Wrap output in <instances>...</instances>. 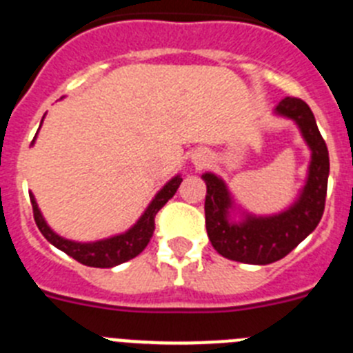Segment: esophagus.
I'll return each instance as SVG.
<instances>
[{"label":"esophagus","instance_id":"34e87169","mask_svg":"<svg viewBox=\"0 0 353 353\" xmlns=\"http://www.w3.org/2000/svg\"><path fill=\"white\" fill-rule=\"evenodd\" d=\"M203 161H205V159H199V161L196 162V164H201V162H203Z\"/></svg>","mask_w":353,"mask_h":353}]
</instances>
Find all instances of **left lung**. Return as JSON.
Segmentation results:
<instances>
[{
    "label": "left lung",
    "mask_w": 353,
    "mask_h": 353,
    "mask_svg": "<svg viewBox=\"0 0 353 353\" xmlns=\"http://www.w3.org/2000/svg\"><path fill=\"white\" fill-rule=\"evenodd\" d=\"M274 114L288 118L299 127L311 152L304 185L281 212L256 215L236 205L232 191L219 174L207 173L205 223L212 245L221 256L249 265H269L281 260L314 232L325 208L329 180V150L310 105L286 97L274 108Z\"/></svg>",
    "instance_id": "8db88e82"
}]
</instances>
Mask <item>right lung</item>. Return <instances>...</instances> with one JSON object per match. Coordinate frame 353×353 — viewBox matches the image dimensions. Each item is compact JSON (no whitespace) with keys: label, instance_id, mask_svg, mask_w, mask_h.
<instances>
[{"label":"right lung","instance_id":"1","mask_svg":"<svg viewBox=\"0 0 353 353\" xmlns=\"http://www.w3.org/2000/svg\"><path fill=\"white\" fill-rule=\"evenodd\" d=\"M43 117H46V114H43ZM40 125H42V123H40ZM35 139H33V143H35ZM33 143H31V145H33ZM180 183H182V174H174L173 179L168 180V182L162 185L161 191L154 196V199H152L148 203V207L145 208L141 217H139L129 230H125L123 233H117V235L108 236V239L93 240V242H77V240H70L58 235V233L49 226L46 217H43L42 212H40L39 203H37L33 192H30V199L31 207H33V217H35L37 226H39V230L42 232V235L48 239V242H51V244L54 245V248L60 249V251L67 252L68 256L77 260L79 263L88 265V267H99V269H109V267H117V265L132 260V258L138 256L139 252L148 245L150 239H152L155 230V215H157V212L168 203V199L173 198L176 189L180 187Z\"/></svg>","mask_w":353,"mask_h":353}]
</instances>
